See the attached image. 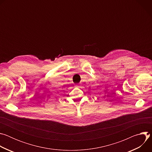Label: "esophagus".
<instances>
[{"label": "esophagus", "instance_id": "34e87169", "mask_svg": "<svg viewBox=\"0 0 152 152\" xmlns=\"http://www.w3.org/2000/svg\"><path fill=\"white\" fill-rule=\"evenodd\" d=\"M75 86H76V87H77V88H80V85H78V84H76V85H75Z\"/></svg>", "mask_w": 152, "mask_h": 152}]
</instances>
